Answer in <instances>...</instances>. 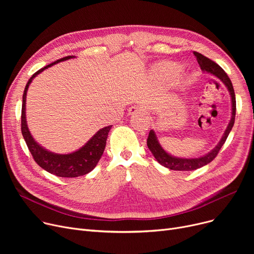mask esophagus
<instances>
[{"label":"esophagus","instance_id":"esophagus-1","mask_svg":"<svg viewBox=\"0 0 254 254\" xmlns=\"http://www.w3.org/2000/svg\"><path fill=\"white\" fill-rule=\"evenodd\" d=\"M143 107L139 105H132L128 108V114L129 115H135V114H141L143 113Z\"/></svg>","mask_w":254,"mask_h":254}]
</instances>
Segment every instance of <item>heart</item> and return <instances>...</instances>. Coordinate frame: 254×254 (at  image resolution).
<instances>
[{
	"instance_id": "heart-1",
	"label": "heart",
	"mask_w": 254,
	"mask_h": 254,
	"mask_svg": "<svg viewBox=\"0 0 254 254\" xmlns=\"http://www.w3.org/2000/svg\"><path fill=\"white\" fill-rule=\"evenodd\" d=\"M158 71L162 72V73H166V74L173 75V74L177 73L178 66L175 65V64H164V65H162V66H159Z\"/></svg>"
}]
</instances>
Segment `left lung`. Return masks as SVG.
Instances as JSON below:
<instances>
[{"mask_svg":"<svg viewBox=\"0 0 254 254\" xmlns=\"http://www.w3.org/2000/svg\"><path fill=\"white\" fill-rule=\"evenodd\" d=\"M193 55L196 58V61L201 66V69L204 73H209L213 76L217 77L220 81L223 82V84L228 88L231 95L232 99V118L230 120V124L224 130V134L222 138L220 139L219 143L213 148L210 152L207 154L201 156V157H195V158H183V157H176L169 154L159 144L156 135L153 129L149 131V135L147 138V146L151 153L153 154L154 158L156 161L161 164L162 166L170 169V170H174V171H192L196 170L198 168H202L209 163H211L213 159L216 157L218 154L220 148L222 147V145L224 144L226 138H228L230 131L232 130L234 124H235V116H236V97H235V91L234 87L232 84L231 79L229 76L226 75V73L223 71L221 66H219L216 63L211 61L210 59L204 57L201 53H198L196 51H193Z\"/></svg>","mask_w":254,"mask_h":254,"instance_id":"1","label":"left lung"}]
</instances>
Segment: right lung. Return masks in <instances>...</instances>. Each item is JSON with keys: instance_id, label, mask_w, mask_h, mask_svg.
I'll use <instances>...</instances> for the list:
<instances>
[{"instance_id": "obj_1", "label": "right lung", "mask_w": 254, "mask_h": 254, "mask_svg": "<svg viewBox=\"0 0 254 254\" xmlns=\"http://www.w3.org/2000/svg\"><path fill=\"white\" fill-rule=\"evenodd\" d=\"M73 58L75 57L69 56V57L63 58L37 71L29 79L28 83L25 85L23 96H22V108H21V132L26 145H28L29 150L35 159V162L42 169L50 173V174H53L59 177H64V178H74V177L83 176L95 169V167L98 165L100 161L101 156L104 153L107 137H108V132L110 131L112 126L105 127L100 130H98L96 134L91 137V139H89L88 142L85 143L84 146H82L81 148H79L78 150L72 153H68V154L55 153V152L48 151L47 149L42 147L41 145L35 141V139L31 135L28 125H26L25 101H26V92H28L29 86L33 81V79L38 74L43 72L45 69L49 68V66L53 64L73 59Z\"/></svg>"}]
</instances>
